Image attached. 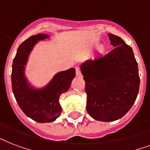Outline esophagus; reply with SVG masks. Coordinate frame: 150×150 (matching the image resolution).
<instances>
[{
	"label": "esophagus",
	"instance_id": "34e87169",
	"mask_svg": "<svg viewBox=\"0 0 150 150\" xmlns=\"http://www.w3.org/2000/svg\"><path fill=\"white\" fill-rule=\"evenodd\" d=\"M75 75L78 77H80L82 75V73H81V71H80V68L79 67H75Z\"/></svg>",
	"mask_w": 150,
	"mask_h": 150
}]
</instances>
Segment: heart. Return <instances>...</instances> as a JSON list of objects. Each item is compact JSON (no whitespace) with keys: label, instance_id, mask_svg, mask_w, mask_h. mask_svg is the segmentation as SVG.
Here are the masks:
<instances>
[{"label":"heart","instance_id":"b5f03b06","mask_svg":"<svg viewBox=\"0 0 150 150\" xmlns=\"http://www.w3.org/2000/svg\"><path fill=\"white\" fill-rule=\"evenodd\" d=\"M97 50H98V51L100 52V53H103V52L105 50L104 46H103V45L99 46L98 48H97Z\"/></svg>","mask_w":150,"mask_h":150}]
</instances>
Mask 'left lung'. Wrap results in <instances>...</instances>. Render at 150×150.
<instances>
[{
	"instance_id": "obj_1",
	"label": "left lung",
	"mask_w": 150,
	"mask_h": 150,
	"mask_svg": "<svg viewBox=\"0 0 150 150\" xmlns=\"http://www.w3.org/2000/svg\"><path fill=\"white\" fill-rule=\"evenodd\" d=\"M108 36L114 49L81 65L87 112L95 120L106 122L125 115L136 100L140 83L132 47L121 37L111 33Z\"/></svg>"
}]
</instances>
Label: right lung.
<instances>
[{
    "label": "right lung",
    "instance_id": "add662e5",
    "mask_svg": "<svg viewBox=\"0 0 150 150\" xmlns=\"http://www.w3.org/2000/svg\"><path fill=\"white\" fill-rule=\"evenodd\" d=\"M48 37L40 33L25 40L18 48L11 72L12 91L18 104L27 117L39 123L52 122L60 116L59 97L68 91L75 75V68L58 72L43 89H34L28 83L24 70L29 54L38 41Z\"/></svg>",
    "mask_w": 150,
    "mask_h": 150
}]
</instances>
